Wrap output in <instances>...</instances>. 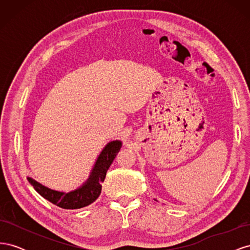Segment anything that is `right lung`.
<instances>
[{"label": "right lung", "instance_id": "1", "mask_svg": "<svg viewBox=\"0 0 250 250\" xmlns=\"http://www.w3.org/2000/svg\"><path fill=\"white\" fill-rule=\"evenodd\" d=\"M121 147H122L121 141H112L108 143L101 151L100 155L98 156L88 179L80 188L72 192L64 193L51 190V188L37 183L31 177H28V181L44 199L49 200L59 208L76 209L87 207L100 196L102 190L101 184L104 181L106 172L112 162L115 161Z\"/></svg>", "mask_w": 250, "mask_h": 250}]
</instances>
